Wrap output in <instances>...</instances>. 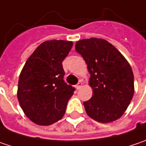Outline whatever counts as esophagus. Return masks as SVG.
<instances>
[{
	"label": "esophagus",
	"mask_w": 146,
	"mask_h": 146,
	"mask_svg": "<svg viewBox=\"0 0 146 146\" xmlns=\"http://www.w3.org/2000/svg\"><path fill=\"white\" fill-rule=\"evenodd\" d=\"M82 85V83L81 82H78V84H77V85L75 86V88H76V89H77V90H79V89L81 88Z\"/></svg>",
	"instance_id": "1"
}]
</instances>
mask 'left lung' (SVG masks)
<instances>
[{"mask_svg": "<svg viewBox=\"0 0 146 146\" xmlns=\"http://www.w3.org/2000/svg\"><path fill=\"white\" fill-rule=\"evenodd\" d=\"M76 51L88 65L92 98L83 102L93 120L108 123L124 114L134 95V74L125 57L103 39L90 38L76 43Z\"/></svg>", "mask_w": 146, "mask_h": 146, "instance_id": "1", "label": "left lung"}]
</instances>
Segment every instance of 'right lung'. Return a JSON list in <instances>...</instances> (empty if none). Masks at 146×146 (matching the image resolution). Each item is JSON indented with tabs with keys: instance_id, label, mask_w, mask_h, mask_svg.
Returning <instances> with one entry per match:
<instances>
[{
	"instance_id": "obj_1",
	"label": "right lung",
	"mask_w": 146,
	"mask_h": 146,
	"mask_svg": "<svg viewBox=\"0 0 146 146\" xmlns=\"http://www.w3.org/2000/svg\"><path fill=\"white\" fill-rule=\"evenodd\" d=\"M72 47V41H45L34 51L22 69L17 98L25 116L35 124L49 125L64 115L75 88L64 80L62 62Z\"/></svg>"
}]
</instances>
